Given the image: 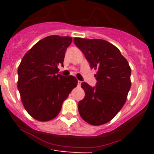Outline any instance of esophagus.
<instances>
[{
  "mask_svg": "<svg viewBox=\"0 0 154 154\" xmlns=\"http://www.w3.org/2000/svg\"><path fill=\"white\" fill-rule=\"evenodd\" d=\"M81 83H82V82L79 81V80H78V85H79H79H81Z\"/></svg>",
  "mask_w": 154,
  "mask_h": 154,
  "instance_id": "34e87169",
  "label": "esophagus"
}]
</instances>
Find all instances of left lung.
Segmentation results:
<instances>
[{
  "instance_id": "8db88e82",
  "label": "left lung",
  "mask_w": 154,
  "mask_h": 154,
  "mask_svg": "<svg viewBox=\"0 0 154 154\" xmlns=\"http://www.w3.org/2000/svg\"><path fill=\"white\" fill-rule=\"evenodd\" d=\"M91 69L97 70L92 87L82 82L85 97L79 102L81 117L93 126L109 122L123 106L131 87V69L117 48L103 39L75 38Z\"/></svg>"
}]
</instances>
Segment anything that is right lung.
I'll list each match as a JSON object with an SVG mask.
<instances>
[{
  "label": "right lung",
  "instance_id": "add662e5",
  "mask_svg": "<svg viewBox=\"0 0 154 154\" xmlns=\"http://www.w3.org/2000/svg\"><path fill=\"white\" fill-rule=\"evenodd\" d=\"M72 41L71 37H46L24 55L19 65L17 89L21 101L37 120L45 122L56 117L64 100L78 84L74 76L58 74V66H63Z\"/></svg>",
  "mask_w": 154,
  "mask_h": 154
}]
</instances>
